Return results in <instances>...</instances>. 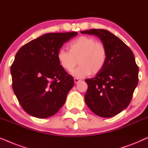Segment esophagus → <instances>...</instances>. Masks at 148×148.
<instances>
[{
    "instance_id": "34e87169",
    "label": "esophagus",
    "mask_w": 148,
    "mask_h": 148,
    "mask_svg": "<svg viewBox=\"0 0 148 148\" xmlns=\"http://www.w3.org/2000/svg\"><path fill=\"white\" fill-rule=\"evenodd\" d=\"M74 83H75V84H77V83H78V82H80V79L76 78H74Z\"/></svg>"
}]
</instances>
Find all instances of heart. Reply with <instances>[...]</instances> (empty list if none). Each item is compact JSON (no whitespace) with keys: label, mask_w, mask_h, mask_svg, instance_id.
<instances>
[{"label":"heart","mask_w":148,"mask_h":148,"mask_svg":"<svg viewBox=\"0 0 148 148\" xmlns=\"http://www.w3.org/2000/svg\"><path fill=\"white\" fill-rule=\"evenodd\" d=\"M107 51L105 45L91 37L81 36L69 44V51L61 49L57 54L62 68L72 72L77 64L80 66L72 72L77 78H84L91 73H99L107 61Z\"/></svg>","instance_id":"b5f03b06"}]
</instances>
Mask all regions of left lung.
<instances>
[{"label": "left lung", "instance_id": "8db88e82", "mask_svg": "<svg viewBox=\"0 0 148 148\" xmlns=\"http://www.w3.org/2000/svg\"><path fill=\"white\" fill-rule=\"evenodd\" d=\"M101 39L107 51V61L93 78L86 79L88 89L84 100L96 115L111 117L130 105L138 83L139 68L131 49L113 33L105 29L80 32Z\"/></svg>", "mask_w": 148, "mask_h": 148}]
</instances>
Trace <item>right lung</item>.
Instances as JSON below:
<instances>
[{"label": "right lung", "instance_id": "add662e5", "mask_svg": "<svg viewBox=\"0 0 148 148\" xmlns=\"http://www.w3.org/2000/svg\"><path fill=\"white\" fill-rule=\"evenodd\" d=\"M77 32L49 33L17 51L11 67L12 89L29 115L47 118L59 111L74 86L73 77L60 65L57 54Z\"/></svg>", "mask_w": 148, "mask_h": 148}]
</instances>
